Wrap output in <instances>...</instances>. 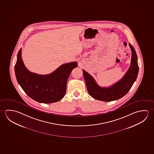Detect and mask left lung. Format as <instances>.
<instances>
[{
    "label": "left lung",
    "mask_w": 154,
    "mask_h": 154,
    "mask_svg": "<svg viewBox=\"0 0 154 154\" xmlns=\"http://www.w3.org/2000/svg\"><path fill=\"white\" fill-rule=\"evenodd\" d=\"M131 51V66L122 78L108 87H102L97 84L94 78L83 69V74L89 94L95 99L110 102L120 99L127 94L138 75L137 56L134 48L129 43Z\"/></svg>",
    "instance_id": "1"
}]
</instances>
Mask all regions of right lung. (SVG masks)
Segmentation results:
<instances>
[{"mask_svg":"<svg viewBox=\"0 0 154 154\" xmlns=\"http://www.w3.org/2000/svg\"><path fill=\"white\" fill-rule=\"evenodd\" d=\"M77 66L78 63L74 61L63 64L46 75L32 73L23 63L20 48L14 70L18 84L29 97L40 103H51L60 101L65 96L68 77Z\"/></svg>","mask_w":154,"mask_h":154,"instance_id":"add662e5","label":"right lung"}]
</instances>
